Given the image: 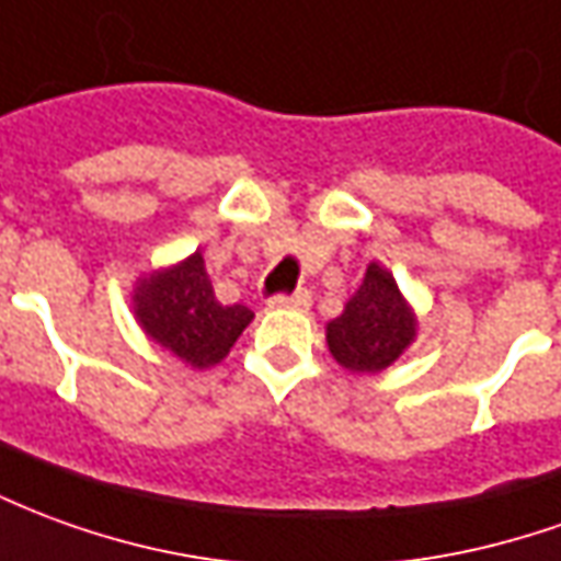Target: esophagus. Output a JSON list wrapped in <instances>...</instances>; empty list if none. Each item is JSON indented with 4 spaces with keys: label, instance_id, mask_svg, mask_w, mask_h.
I'll return each mask as SVG.
<instances>
[{
    "label": "esophagus",
    "instance_id": "34e87169",
    "mask_svg": "<svg viewBox=\"0 0 561 561\" xmlns=\"http://www.w3.org/2000/svg\"><path fill=\"white\" fill-rule=\"evenodd\" d=\"M309 304H312V294L304 291V288L294 294H279V297L270 300V307L276 309H309Z\"/></svg>",
    "mask_w": 561,
    "mask_h": 561
}]
</instances>
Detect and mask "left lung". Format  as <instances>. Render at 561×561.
Masks as SVG:
<instances>
[{"instance_id": "1", "label": "left lung", "mask_w": 561, "mask_h": 561, "mask_svg": "<svg viewBox=\"0 0 561 561\" xmlns=\"http://www.w3.org/2000/svg\"><path fill=\"white\" fill-rule=\"evenodd\" d=\"M419 336L416 309L379 261L367 264L358 291L328 321L324 340L334 362L348 374H382Z\"/></svg>"}]
</instances>
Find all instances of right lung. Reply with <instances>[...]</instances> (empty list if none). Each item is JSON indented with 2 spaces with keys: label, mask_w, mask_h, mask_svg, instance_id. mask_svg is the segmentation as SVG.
Masks as SVG:
<instances>
[{
  "label": "right lung",
  "mask_w": 561,
  "mask_h": 561,
  "mask_svg": "<svg viewBox=\"0 0 561 561\" xmlns=\"http://www.w3.org/2000/svg\"><path fill=\"white\" fill-rule=\"evenodd\" d=\"M133 316L148 340L194 370L225 362L254 312L242 304L221 307L203 254L151 270L133 285Z\"/></svg>",
  "instance_id": "obj_1"
}]
</instances>
